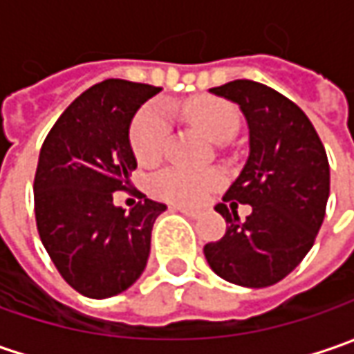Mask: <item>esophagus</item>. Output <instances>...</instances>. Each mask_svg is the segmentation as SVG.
Masks as SVG:
<instances>
[{
	"mask_svg": "<svg viewBox=\"0 0 354 354\" xmlns=\"http://www.w3.org/2000/svg\"><path fill=\"white\" fill-rule=\"evenodd\" d=\"M171 211H179L183 212V214H187V216H191V218H197L201 212L195 211V209H187V207H179V205H173L171 207Z\"/></svg>",
	"mask_w": 354,
	"mask_h": 354,
	"instance_id": "obj_1",
	"label": "esophagus"
}]
</instances>
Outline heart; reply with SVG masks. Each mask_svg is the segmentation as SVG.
<instances>
[{
    "mask_svg": "<svg viewBox=\"0 0 354 354\" xmlns=\"http://www.w3.org/2000/svg\"><path fill=\"white\" fill-rule=\"evenodd\" d=\"M181 116L207 136L212 142L226 140L236 128V110L221 98L214 96H195L181 104ZM169 116L161 104H145L136 114L129 128V145L136 159L142 165L157 163L169 142ZM223 185V175L218 169H189V167H169L161 171L153 179V189L161 198L173 205L195 207Z\"/></svg>",
    "mask_w": 354,
    "mask_h": 354,
    "instance_id": "obj_1",
    "label": "heart"
}]
</instances>
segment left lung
Returning a JSON list of instances; mask_svg holds the SVG:
<instances>
[{"mask_svg": "<svg viewBox=\"0 0 354 354\" xmlns=\"http://www.w3.org/2000/svg\"><path fill=\"white\" fill-rule=\"evenodd\" d=\"M236 102L250 129V156L214 211L225 236L205 246L216 276L244 288L283 279L311 250L329 198V161L304 110L274 88L232 80L211 88ZM250 204L244 221L237 203Z\"/></svg>", "mask_w": 354, "mask_h": 354, "instance_id": "1", "label": "left lung"}]
</instances>
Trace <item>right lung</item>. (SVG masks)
<instances>
[{
    "label": "right lung",
    "instance_id": "right-lung-1",
    "mask_svg": "<svg viewBox=\"0 0 354 354\" xmlns=\"http://www.w3.org/2000/svg\"><path fill=\"white\" fill-rule=\"evenodd\" d=\"M161 88L108 78L82 92L47 133L35 173V221L45 250L76 292L104 299L142 276L151 228L167 207L151 198L126 212L112 193L128 191L138 167L129 124Z\"/></svg>",
    "mask_w": 354,
    "mask_h": 354
}]
</instances>
